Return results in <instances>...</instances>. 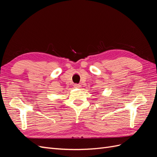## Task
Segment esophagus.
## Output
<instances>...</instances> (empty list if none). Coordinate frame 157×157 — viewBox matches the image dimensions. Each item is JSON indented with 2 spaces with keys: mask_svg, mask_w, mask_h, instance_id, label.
<instances>
[{
  "mask_svg": "<svg viewBox=\"0 0 157 157\" xmlns=\"http://www.w3.org/2000/svg\"><path fill=\"white\" fill-rule=\"evenodd\" d=\"M74 87H75V88H80V85L77 84H75V85H74Z\"/></svg>",
  "mask_w": 157,
  "mask_h": 157,
  "instance_id": "34e87169",
  "label": "esophagus"
}]
</instances>
